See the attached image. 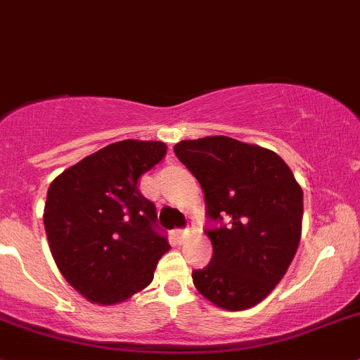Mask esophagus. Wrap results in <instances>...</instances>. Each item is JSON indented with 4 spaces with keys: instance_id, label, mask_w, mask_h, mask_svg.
Returning <instances> with one entry per match:
<instances>
[{
    "instance_id": "obj_1",
    "label": "esophagus",
    "mask_w": 360,
    "mask_h": 360,
    "mask_svg": "<svg viewBox=\"0 0 360 360\" xmlns=\"http://www.w3.org/2000/svg\"><path fill=\"white\" fill-rule=\"evenodd\" d=\"M188 235H190V231L188 230H174V237L177 238V240H186L188 238Z\"/></svg>"
}]
</instances>
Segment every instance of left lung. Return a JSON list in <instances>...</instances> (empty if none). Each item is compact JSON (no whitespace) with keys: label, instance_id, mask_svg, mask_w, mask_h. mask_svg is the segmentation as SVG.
<instances>
[{"label":"left lung","instance_id":"left-lung-1","mask_svg":"<svg viewBox=\"0 0 360 360\" xmlns=\"http://www.w3.org/2000/svg\"><path fill=\"white\" fill-rule=\"evenodd\" d=\"M181 163L203 190L212 259L193 271L203 297L224 310L263 301L288 271L301 238L303 190L277 153L226 136L181 141Z\"/></svg>","mask_w":360,"mask_h":360}]
</instances>
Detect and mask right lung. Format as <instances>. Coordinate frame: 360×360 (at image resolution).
Segmentation results:
<instances>
[{"mask_svg": "<svg viewBox=\"0 0 360 360\" xmlns=\"http://www.w3.org/2000/svg\"><path fill=\"white\" fill-rule=\"evenodd\" d=\"M162 141L112 143L69 167L46 193L50 252L69 285L92 303L116 304L151 284L170 249L139 177L165 157Z\"/></svg>", "mask_w": 360, "mask_h": 360, "instance_id": "1", "label": "right lung"}]
</instances>
